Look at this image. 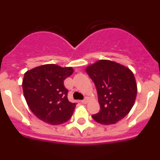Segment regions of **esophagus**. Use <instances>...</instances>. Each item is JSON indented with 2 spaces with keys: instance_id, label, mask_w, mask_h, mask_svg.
Masks as SVG:
<instances>
[{
  "instance_id": "esophagus-1",
  "label": "esophagus",
  "mask_w": 160,
  "mask_h": 160,
  "mask_svg": "<svg viewBox=\"0 0 160 160\" xmlns=\"http://www.w3.org/2000/svg\"><path fill=\"white\" fill-rule=\"evenodd\" d=\"M89 100H90V98L87 97H87L85 98L84 99H83L82 102V103H84V104H87V103L89 102Z\"/></svg>"
}]
</instances>
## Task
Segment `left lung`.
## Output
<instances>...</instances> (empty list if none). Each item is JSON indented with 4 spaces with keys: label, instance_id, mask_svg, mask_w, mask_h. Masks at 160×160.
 <instances>
[{
    "label": "left lung",
    "instance_id": "8db88e82",
    "mask_svg": "<svg viewBox=\"0 0 160 160\" xmlns=\"http://www.w3.org/2000/svg\"><path fill=\"white\" fill-rule=\"evenodd\" d=\"M94 82L100 111L92 115L104 125L116 123L131 111L137 95V83L129 68L111 60H98L86 67Z\"/></svg>",
    "mask_w": 160,
    "mask_h": 160
}]
</instances>
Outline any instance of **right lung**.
Listing matches in <instances>:
<instances>
[{
    "mask_svg": "<svg viewBox=\"0 0 160 160\" xmlns=\"http://www.w3.org/2000/svg\"><path fill=\"white\" fill-rule=\"evenodd\" d=\"M73 73V67L46 64L25 73L22 81L28 107L43 122L59 125L71 118L76 103L69 102L64 80Z\"/></svg>",
    "mask_w": 160,
    "mask_h": 160,
    "instance_id": "right-lung-1",
    "label": "right lung"
}]
</instances>
